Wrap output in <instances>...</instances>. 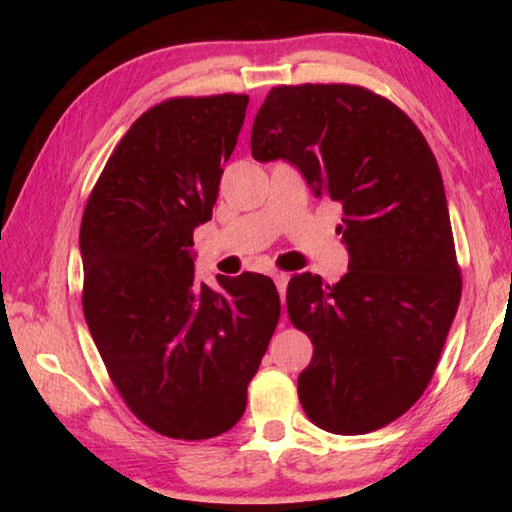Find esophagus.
Returning <instances> with one entry per match:
<instances>
[{
  "mask_svg": "<svg viewBox=\"0 0 512 512\" xmlns=\"http://www.w3.org/2000/svg\"><path fill=\"white\" fill-rule=\"evenodd\" d=\"M273 280H275V287L280 291V298L287 296V287H289V275L287 273H273Z\"/></svg>",
  "mask_w": 512,
  "mask_h": 512,
  "instance_id": "34e87169",
  "label": "esophagus"
}]
</instances>
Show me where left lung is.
Listing matches in <instances>:
<instances>
[{"label": "left lung", "instance_id": "left-lung-1", "mask_svg": "<svg viewBox=\"0 0 512 512\" xmlns=\"http://www.w3.org/2000/svg\"><path fill=\"white\" fill-rule=\"evenodd\" d=\"M250 151L343 207L348 273L293 275L287 289L291 323L314 343L302 409L341 436L384 427L420 400L461 300L438 162L400 108L359 85L273 88Z\"/></svg>", "mask_w": 512, "mask_h": 512}]
</instances>
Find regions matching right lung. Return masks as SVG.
<instances>
[{"label":"right lung","instance_id":"right-lung-1","mask_svg":"<svg viewBox=\"0 0 512 512\" xmlns=\"http://www.w3.org/2000/svg\"><path fill=\"white\" fill-rule=\"evenodd\" d=\"M246 94L171 99L128 128L81 221L83 311L110 379L146 427L205 440L235 427L280 320L271 277L196 280Z\"/></svg>","mask_w":512,"mask_h":512}]
</instances>
